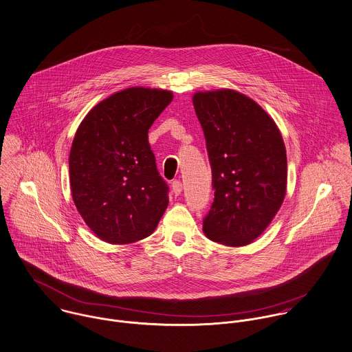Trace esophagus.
Returning <instances> with one entry per match:
<instances>
[{"instance_id":"esophagus-1","label":"esophagus","mask_w":352,"mask_h":352,"mask_svg":"<svg viewBox=\"0 0 352 352\" xmlns=\"http://www.w3.org/2000/svg\"><path fill=\"white\" fill-rule=\"evenodd\" d=\"M171 188H173L174 195H181V192H182V182H181V181H174V182L171 184Z\"/></svg>"}]
</instances>
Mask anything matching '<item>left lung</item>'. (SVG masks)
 I'll use <instances>...</instances> for the list:
<instances>
[{
  "instance_id": "1",
  "label": "left lung",
  "mask_w": 352,
  "mask_h": 352,
  "mask_svg": "<svg viewBox=\"0 0 352 352\" xmlns=\"http://www.w3.org/2000/svg\"><path fill=\"white\" fill-rule=\"evenodd\" d=\"M193 105L214 189L204 234L228 247L247 245L270 226L286 195L282 135L259 104L232 89L197 91Z\"/></svg>"
}]
</instances>
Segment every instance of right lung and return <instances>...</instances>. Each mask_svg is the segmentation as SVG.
I'll list each match as a JSON object with an SVG mask.
<instances>
[{"label": "right lung", "mask_w": 352, "mask_h": 352, "mask_svg": "<svg viewBox=\"0 0 352 352\" xmlns=\"http://www.w3.org/2000/svg\"><path fill=\"white\" fill-rule=\"evenodd\" d=\"M173 93L133 86L93 107L79 124L70 157L73 201L86 226L111 244L153 234L168 205L148 129Z\"/></svg>", "instance_id": "obj_1"}]
</instances>
